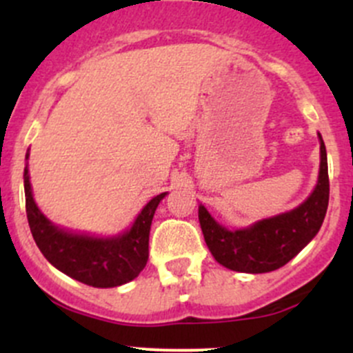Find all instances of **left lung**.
Instances as JSON below:
<instances>
[{"mask_svg":"<svg viewBox=\"0 0 353 353\" xmlns=\"http://www.w3.org/2000/svg\"><path fill=\"white\" fill-rule=\"evenodd\" d=\"M321 141L319 177L311 196L282 215L256 222L248 229L227 230L199 205L203 237L213 258L225 268L243 273H268L282 268L319 232L328 210L330 179L325 141Z\"/></svg>","mask_w":353,"mask_h":353,"instance_id":"1","label":"left lung"}]
</instances>
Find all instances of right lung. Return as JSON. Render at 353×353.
Returning a JSON list of instances; mask_svg holds the SVG:
<instances>
[{"instance_id":"obj_1","label":"right lung","mask_w":353,"mask_h":353,"mask_svg":"<svg viewBox=\"0 0 353 353\" xmlns=\"http://www.w3.org/2000/svg\"><path fill=\"white\" fill-rule=\"evenodd\" d=\"M28 157V155H27ZM25 210L32 237L44 258L71 279L90 287L109 288L131 282L148 261V236L154 213L167 193L145 205L133 227L116 237L71 234L49 222L32 196L28 170L23 172Z\"/></svg>"}]
</instances>
